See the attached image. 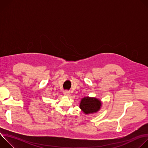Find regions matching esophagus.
Returning a JSON list of instances; mask_svg holds the SVG:
<instances>
[{"instance_id":"34e87169","label":"esophagus","mask_w":148,"mask_h":148,"mask_svg":"<svg viewBox=\"0 0 148 148\" xmlns=\"http://www.w3.org/2000/svg\"><path fill=\"white\" fill-rule=\"evenodd\" d=\"M64 95L65 96L69 97V96H70V92L69 91H64Z\"/></svg>"}]
</instances>
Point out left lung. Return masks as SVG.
Returning a JSON list of instances; mask_svg holds the SVG:
<instances>
[{"label":"left lung","instance_id":"1","mask_svg":"<svg viewBox=\"0 0 148 148\" xmlns=\"http://www.w3.org/2000/svg\"><path fill=\"white\" fill-rule=\"evenodd\" d=\"M101 106V102L99 99L88 97L82 98L79 104V108L86 114L97 112Z\"/></svg>","mask_w":148,"mask_h":148}]
</instances>
